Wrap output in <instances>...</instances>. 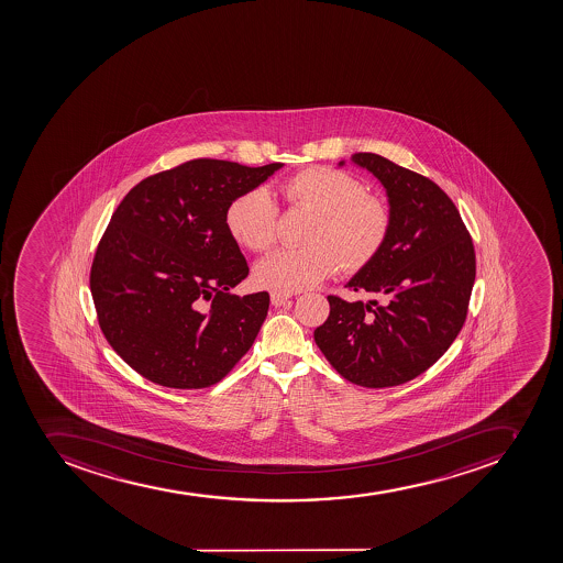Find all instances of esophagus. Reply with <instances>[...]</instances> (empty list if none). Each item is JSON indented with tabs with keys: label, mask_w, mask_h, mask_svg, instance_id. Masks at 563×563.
Segmentation results:
<instances>
[{
	"label": "esophagus",
	"mask_w": 563,
	"mask_h": 563,
	"mask_svg": "<svg viewBox=\"0 0 563 563\" xmlns=\"http://www.w3.org/2000/svg\"><path fill=\"white\" fill-rule=\"evenodd\" d=\"M269 297H272V303L277 306V308H279V306H284V303H288L289 299H291V295L280 294V291H274Z\"/></svg>",
	"instance_id": "1"
}]
</instances>
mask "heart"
I'll return each instance as SVG.
<instances>
[{
  "mask_svg": "<svg viewBox=\"0 0 563 563\" xmlns=\"http://www.w3.org/2000/svg\"><path fill=\"white\" fill-rule=\"evenodd\" d=\"M291 209L317 214L309 229L308 249H280L255 266V283L275 291L314 288L342 264L358 272L378 257L387 243L393 214L384 199L365 195L353 175L331 167H311L280 185ZM229 234L244 249L268 252L279 238V207L266 189H250L224 212Z\"/></svg>",
  "mask_w": 563,
  "mask_h": 563,
  "instance_id": "obj_1",
  "label": "heart"
}]
</instances>
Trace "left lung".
I'll use <instances>...</instances> for the list:
<instances>
[{
	"label": "left lung",
	"instance_id": "1",
	"mask_svg": "<svg viewBox=\"0 0 563 563\" xmlns=\"http://www.w3.org/2000/svg\"><path fill=\"white\" fill-rule=\"evenodd\" d=\"M353 162L384 185L393 227L378 257L347 283L373 299L329 295V317L314 329V342L351 384L396 387L432 367L457 339L475 283V250L457 207L432 179L374 153H356Z\"/></svg>",
	"mask_w": 563,
	"mask_h": 563
}]
</instances>
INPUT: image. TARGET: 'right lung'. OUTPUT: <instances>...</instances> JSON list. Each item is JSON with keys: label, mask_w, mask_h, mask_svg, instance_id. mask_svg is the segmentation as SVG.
<instances>
[{"label": "right lung", "mask_w": 563, "mask_h": 563, "mask_svg": "<svg viewBox=\"0 0 563 563\" xmlns=\"http://www.w3.org/2000/svg\"><path fill=\"white\" fill-rule=\"evenodd\" d=\"M280 167L189 159L120 201L95 252L90 289L108 344L140 376L207 388L249 353L269 295L230 294L249 264L224 212Z\"/></svg>", "instance_id": "add662e5"}]
</instances>
